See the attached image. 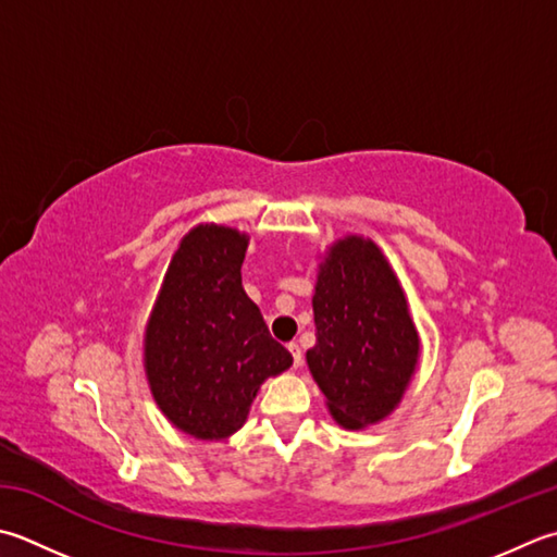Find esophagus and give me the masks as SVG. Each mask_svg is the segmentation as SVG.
Instances as JSON below:
<instances>
[{"mask_svg":"<svg viewBox=\"0 0 557 557\" xmlns=\"http://www.w3.org/2000/svg\"><path fill=\"white\" fill-rule=\"evenodd\" d=\"M287 350L292 352V359H294V367H299V364H301V347H299L297 343H289V345H287Z\"/></svg>","mask_w":557,"mask_h":557,"instance_id":"obj_1","label":"esophagus"}]
</instances>
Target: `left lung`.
Masks as SVG:
<instances>
[{
	"instance_id": "8db88e82",
	"label": "left lung",
	"mask_w": 557,
	"mask_h": 557,
	"mask_svg": "<svg viewBox=\"0 0 557 557\" xmlns=\"http://www.w3.org/2000/svg\"><path fill=\"white\" fill-rule=\"evenodd\" d=\"M315 345L307 364L331 416L362 430L394 412L416 374L420 337L396 272L362 236L335 242L313 289Z\"/></svg>"
}]
</instances>
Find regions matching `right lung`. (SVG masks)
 Returning <instances> with one entry per match:
<instances>
[{
	"label": "right lung",
	"instance_id": "1",
	"mask_svg": "<svg viewBox=\"0 0 557 557\" xmlns=\"http://www.w3.org/2000/svg\"><path fill=\"white\" fill-rule=\"evenodd\" d=\"M248 236L198 224L183 236L145 331V372L157 406L195 440L244 428L268 376L292 367L242 285Z\"/></svg>",
	"mask_w": 557,
	"mask_h": 557
}]
</instances>
